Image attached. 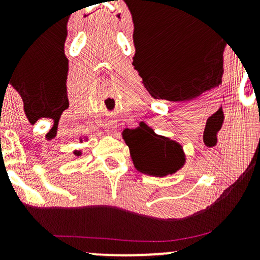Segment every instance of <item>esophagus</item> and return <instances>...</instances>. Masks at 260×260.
Instances as JSON below:
<instances>
[{"instance_id": "esophagus-1", "label": "esophagus", "mask_w": 260, "mask_h": 260, "mask_svg": "<svg viewBox=\"0 0 260 260\" xmlns=\"http://www.w3.org/2000/svg\"><path fill=\"white\" fill-rule=\"evenodd\" d=\"M105 127H106V132H109L110 134H113L116 132V124L113 123V121L107 122V123L105 124Z\"/></svg>"}]
</instances>
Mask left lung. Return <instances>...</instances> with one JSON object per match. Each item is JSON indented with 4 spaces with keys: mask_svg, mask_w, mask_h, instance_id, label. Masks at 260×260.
Masks as SVG:
<instances>
[{
    "mask_svg": "<svg viewBox=\"0 0 260 260\" xmlns=\"http://www.w3.org/2000/svg\"><path fill=\"white\" fill-rule=\"evenodd\" d=\"M123 139L134 166L143 174L164 177L175 174L186 162L181 144L159 136L143 122L134 129H124Z\"/></svg>",
    "mask_w": 260,
    "mask_h": 260,
    "instance_id": "obj_1",
    "label": "left lung"
}]
</instances>
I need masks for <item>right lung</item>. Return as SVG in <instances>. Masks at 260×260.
Returning a JSON list of instances; mask_svg holds the SVG:
<instances>
[{
	"mask_svg": "<svg viewBox=\"0 0 260 260\" xmlns=\"http://www.w3.org/2000/svg\"><path fill=\"white\" fill-rule=\"evenodd\" d=\"M74 155H76V156H80L82 153H80V151H78V150H76V151H74Z\"/></svg>",
	"mask_w": 260,
	"mask_h": 260,
	"instance_id": "1",
	"label": "right lung"
}]
</instances>
